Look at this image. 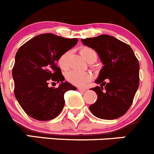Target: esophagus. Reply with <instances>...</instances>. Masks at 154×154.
<instances>
[{
	"label": "esophagus",
	"instance_id": "esophagus-1",
	"mask_svg": "<svg viewBox=\"0 0 154 154\" xmlns=\"http://www.w3.org/2000/svg\"><path fill=\"white\" fill-rule=\"evenodd\" d=\"M78 90L81 92H84L86 91V88H78Z\"/></svg>",
	"mask_w": 154,
	"mask_h": 154
}]
</instances>
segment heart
Returning <instances> with one entry per match:
<instances>
[{
  "mask_svg": "<svg viewBox=\"0 0 154 154\" xmlns=\"http://www.w3.org/2000/svg\"><path fill=\"white\" fill-rule=\"evenodd\" d=\"M83 57L88 63H95L97 60L98 54L95 50L90 47L84 46L79 49ZM70 51H66L61 54L58 59V65L62 69H67L69 67V57ZM66 79L71 84L76 86H84L86 83L90 82L92 79L91 74L88 72H82L77 70H71L66 73Z\"/></svg>",
  "mask_w": 154,
  "mask_h": 154,
  "instance_id": "b5f03b06",
  "label": "heart"
}]
</instances>
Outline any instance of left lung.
<instances>
[{
	"mask_svg": "<svg viewBox=\"0 0 154 154\" xmlns=\"http://www.w3.org/2000/svg\"><path fill=\"white\" fill-rule=\"evenodd\" d=\"M93 48L103 63L92 88L97 100L89 106L94 116L102 119H115L123 116L131 105L139 86V63L131 47L112 36L100 35L82 39Z\"/></svg>",
	"mask_w": 154,
	"mask_h": 154,
	"instance_id": "1",
	"label": "left lung"
}]
</instances>
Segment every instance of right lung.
<instances>
[{
    "mask_svg": "<svg viewBox=\"0 0 154 154\" xmlns=\"http://www.w3.org/2000/svg\"><path fill=\"white\" fill-rule=\"evenodd\" d=\"M77 38L42 34L28 41L17 52L12 69L14 94L27 115L39 121L56 118L65 104L64 94L76 88L64 81L57 66L60 56L77 44ZM61 82L58 88L48 84Z\"/></svg>",
    "mask_w": 154,
    "mask_h": 154,
    "instance_id": "obj_1",
    "label": "right lung"
}]
</instances>
